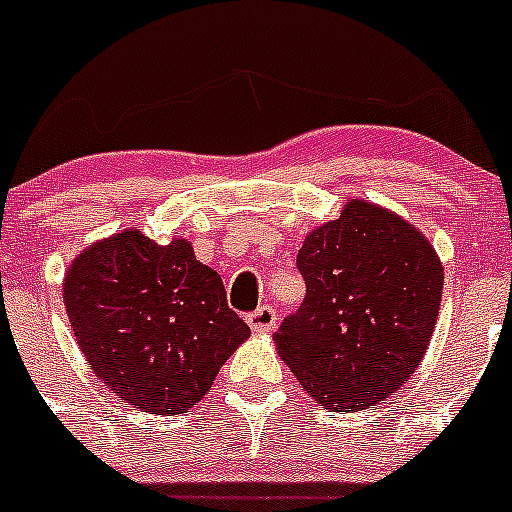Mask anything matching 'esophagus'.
<instances>
[{
  "label": "esophagus",
  "mask_w": 512,
  "mask_h": 512,
  "mask_svg": "<svg viewBox=\"0 0 512 512\" xmlns=\"http://www.w3.org/2000/svg\"><path fill=\"white\" fill-rule=\"evenodd\" d=\"M247 324H250V329L255 334H267L275 329L277 324V312L272 307H267V304H262V307H257L255 312L247 317Z\"/></svg>",
  "instance_id": "34e87169"
}]
</instances>
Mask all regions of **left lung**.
<instances>
[{
  "label": "left lung",
  "instance_id": "8db88e82",
  "mask_svg": "<svg viewBox=\"0 0 512 512\" xmlns=\"http://www.w3.org/2000/svg\"><path fill=\"white\" fill-rule=\"evenodd\" d=\"M304 302L275 332L302 389L332 411L389 399L421 364L443 294V265L418 227L354 198L297 252Z\"/></svg>",
  "mask_w": 512,
  "mask_h": 512
}]
</instances>
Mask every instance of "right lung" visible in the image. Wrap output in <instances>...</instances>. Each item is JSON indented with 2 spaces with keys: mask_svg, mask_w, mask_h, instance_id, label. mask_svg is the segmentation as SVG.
Wrapping results in <instances>:
<instances>
[{
  "mask_svg": "<svg viewBox=\"0 0 512 512\" xmlns=\"http://www.w3.org/2000/svg\"><path fill=\"white\" fill-rule=\"evenodd\" d=\"M64 304L98 381L158 416L193 409L250 337L227 307L220 275L195 260L185 237L158 245L136 227L74 257Z\"/></svg>",
  "mask_w": 512,
  "mask_h": 512,
  "instance_id": "add662e5",
  "label": "right lung"
}]
</instances>
